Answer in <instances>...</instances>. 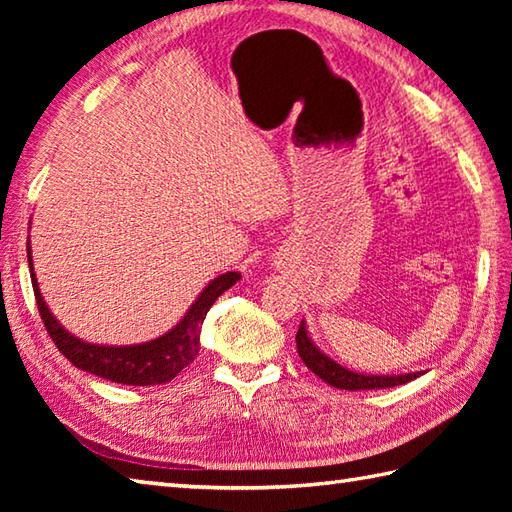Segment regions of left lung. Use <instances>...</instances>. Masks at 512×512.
Wrapping results in <instances>:
<instances>
[{
	"instance_id": "1",
	"label": "left lung",
	"mask_w": 512,
	"mask_h": 512,
	"mask_svg": "<svg viewBox=\"0 0 512 512\" xmlns=\"http://www.w3.org/2000/svg\"><path fill=\"white\" fill-rule=\"evenodd\" d=\"M297 352L301 356V361L306 363L308 369H312L325 383L336 387V389H347V391H356V389H385V387H396V385H405L409 380L418 378L422 372L416 374H400V376H369V374H358L332 361L330 356H325L317 345L310 341V336L306 332V323L301 321L299 332H297Z\"/></svg>"
}]
</instances>
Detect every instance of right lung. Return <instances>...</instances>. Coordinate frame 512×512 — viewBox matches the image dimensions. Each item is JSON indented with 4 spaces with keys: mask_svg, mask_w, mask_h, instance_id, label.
<instances>
[{
    "mask_svg": "<svg viewBox=\"0 0 512 512\" xmlns=\"http://www.w3.org/2000/svg\"><path fill=\"white\" fill-rule=\"evenodd\" d=\"M28 266H30V279L32 290H35L37 308L41 314V321L46 325L50 339L59 347V352L68 358V361L90 372L94 376H101L105 380L121 385H162L176 378L184 367L195 361L200 352V332L202 323L206 319V312L211 310L215 299L237 284L242 275L239 273H224L215 277L209 286H206L200 297L195 299L189 312L184 314L182 321L176 328L167 334L158 336V339L140 345H125V347H110V345H94L76 339L74 334L65 332L61 323L52 317L46 301H43L35 270H32V257L28 246Z\"/></svg>",
    "mask_w": 512,
    "mask_h": 512,
    "instance_id": "obj_1",
    "label": "right lung"
}]
</instances>
